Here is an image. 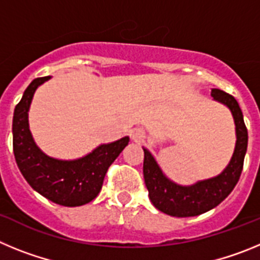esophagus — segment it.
Returning a JSON list of instances; mask_svg holds the SVG:
<instances>
[{
    "label": "esophagus",
    "mask_w": 260,
    "mask_h": 260,
    "mask_svg": "<svg viewBox=\"0 0 260 260\" xmlns=\"http://www.w3.org/2000/svg\"><path fill=\"white\" fill-rule=\"evenodd\" d=\"M132 138L135 142H141L144 138V132L143 130H141V128H135V130H133L132 133Z\"/></svg>",
    "instance_id": "34e87169"
}]
</instances>
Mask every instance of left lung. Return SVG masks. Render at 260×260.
<instances>
[{
  "label": "left lung",
  "instance_id": "left-lung-1",
  "mask_svg": "<svg viewBox=\"0 0 260 260\" xmlns=\"http://www.w3.org/2000/svg\"><path fill=\"white\" fill-rule=\"evenodd\" d=\"M212 98L231 109L236 123L237 142L233 157L220 176L192 186H180L169 181L155 158L144 148L143 174L148 197L158 211L176 217L198 216L219 206L237 185L247 150V128L237 100L221 89H212Z\"/></svg>",
  "mask_w": 260,
  "mask_h": 260
}]
</instances>
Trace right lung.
Instances as JSON below:
<instances>
[{
  "label": "right lung",
  "mask_w": 260,
  "mask_h": 260,
  "mask_svg": "<svg viewBox=\"0 0 260 260\" xmlns=\"http://www.w3.org/2000/svg\"><path fill=\"white\" fill-rule=\"evenodd\" d=\"M49 77L36 78L14 109L13 151L20 173L32 189L65 207L93 201L102 190L108 168L127 146L128 138L102 144L92 153L73 161L48 157L35 144L28 128V109L36 88Z\"/></svg>",
  "instance_id": "1"
}]
</instances>
